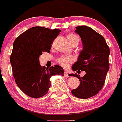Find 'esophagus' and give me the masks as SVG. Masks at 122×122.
<instances>
[{"label": "esophagus", "instance_id": "1", "mask_svg": "<svg viewBox=\"0 0 122 122\" xmlns=\"http://www.w3.org/2000/svg\"><path fill=\"white\" fill-rule=\"evenodd\" d=\"M64 76H65V77H69V75H68V73L66 72H64Z\"/></svg>", "mask_w": 122, "mask_h": 122}]
</instances>
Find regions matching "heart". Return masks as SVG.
<instances>
[{"mask_svg": "<svg viewBox=\"0 0 122 122\" xmlns=\"http://www.w3.org/2000/svg\"><path fill=\"white\" fill-rule=\"evenodd\" d=\"M67 39L69 43L73 42V41H77L79 43V37L77 35L74 34V33H69L67 35ZM73 58L71 56H64L60 57L57 60V62L61 66H63L64 68L68 67L70 64L73 62Z\"/></svg>", "mask_w": 122, "mask_h": 122, "instance_id": "1", "label": "heart"}]
</instances>
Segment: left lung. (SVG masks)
Segmentation results:
<instances>
[{"instance_id": "8db88e82", "label": "left lung", "mask_w": 122, "mask_h": 122, "mask_svg": "<svg viewBox=\"0 0 122 122\" xmlns=\"http://www.w3.org/2000/svg\"><path fill=\"white\" fill-rule=\"evenodd\" d=\"M75 32L81 37L83 50L72 69L73 71H85L86 74L83 77L70 74L80 81V85L71 92L77 98L86 99L98 93L104 85L109 70L110 51L104 37L89 26H77Z\"/></svg>"}]
</instances>
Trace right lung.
<instances>
[{
	"label": "right lung",
	"instance_id": "right-lung-1",
	"mask_svg": "<svg viewBox=\"0 0 122 122\" xmlns=\"http://www.w3.org/2000/svg\"><path fill=\"white\" fill-rule=\"evenodd\" d=\"M61 30L34 26L17 37L10 56L13 74L17 85L25 94L40 98L48 93L52 76H64L63 68L56 65L49 68L41 66L39 56L49 53L53 41Z\"/></svg>",
	"mask_w": 122,
	"mask_h": 122
}]
</instances>
